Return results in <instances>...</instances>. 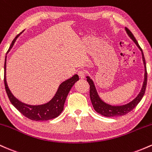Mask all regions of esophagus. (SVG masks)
Masks as SVG:
<instances>
[{
    "label": "esophagus",
    "mask_w": 152,
    "mask_h": 152,
    "mask_svg": "<svg viewBox=\"0 0 152 152\" xmlns=\"http://www.w3.org/2000/svg\"><path fill=\"white\" fill-rule=\"evenodd\" d=\"M78 76H79V78L82 79V78H85V76H86V72H85L83 70H81L78 72Z\"/></svg>",
    "instance_id": "34e87169"
}]
</instances>
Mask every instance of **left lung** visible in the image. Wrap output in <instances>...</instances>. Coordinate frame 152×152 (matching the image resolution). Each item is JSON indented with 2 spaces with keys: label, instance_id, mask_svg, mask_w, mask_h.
<instances>
[{
  "label": "left lung",
  "instance_id": "left-lung-1",
  "mask_svg": "<svg viewBox=\"0 0 152 152\" xmlns=\"http://www.w3.org/2000/svg\"><path fill=\"white\" fill-rule=\"evenodd\" d=\"M127 34L129 35V36L133 40V41L136 43V45L138 46V48L141 50L142 53V59L143 62H144V68H145V74H144V81L143 83V86L141 90L140 93L138 94V96L134 99L132 102L129 103V104H125V105L122 106H111L109 104H106L105 102H104L103 101L99 98L98 94H97L95 86L94 84V82L91 78L87 76V81H88V84L90 86V99L91 101L92 105L94 106V109H95V111L97 113L100 114L102 116H106V117H114V116H124V115H126L129 113L131 111H132L136 106H137V104L140 102V101L142 100V99L144 96V93H145L146 91V83H147V72H146V61L145 58H144V53H143L142 49L141 48V47L139 46V43H138L137 41L136 40L135 37L134 36L133 34H132L131 31L129 30L127 28H125Z\"/></svg>",
  "mask_w": 152,
  "mask_h": 152
}]
</instances>
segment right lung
<instances>
[{"label": "right lung", "instance_id": "obj_1", "mask_svg": "<svg viewBox=\"0 0 152 152\" xmlns=\"http://www.w3.org/2000/svg\"><path fill=\"white\" fill-rule=\"evenodd\" d=\"M19 34L16 36L13 41H12L9 49L8 52L10 50L14 44L15 40L18 37ZM6 57L4 64V83L5 88L7 95L11 104L20 111L24 116L27 117L29 119L33 121H47V120L52 119L61 114L64 110V106L65 104L66 97H67L69 92L70 91L71 87L79 79L77 74L73 76L71 78H69L66 81H64L58 87L56 94H55L54 97L49 102L46 103L42 105L33 106L26 104L18 100L12 94L8 85H7L6 78Z\"/></svg>", "mask_w": 152, "mask_h": 152}]
</instances>
